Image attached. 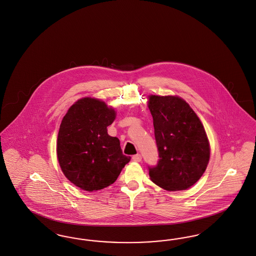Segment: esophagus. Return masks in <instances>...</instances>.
<instances>
[{
  "mask_svg": "<svg viewBox=\"0 0 256 256\" xmlns=\"http://www.w3.org/2000/svg\"><path fill=\"white\" fill-rule=\"evenodd\" d=\"M132 160H133L134 162H142V156L140 155V154H136V155H134L132 156Z\"/></svg>",
  "mask_w": 256,
  "mask_h": 256,
  "instance_id": "34e87169",
  "label": "esophagus"
}]
</instances>
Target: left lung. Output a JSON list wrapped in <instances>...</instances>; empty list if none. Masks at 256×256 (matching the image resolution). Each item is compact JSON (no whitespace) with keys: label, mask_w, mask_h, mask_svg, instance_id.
<instances>
[{"label":"left lung","mask_w":256,"mask_h":256,"mask_svg":"<svg viewBox=\"0 0 256 256\" xmlns=\"http://www.w3.org/2000/svg\"><path fill=\"white\" fill-rule=\"evenodd\" d=\"M158 152L155 166H148L153 182L169 191L192 186L206 171L210 144L199 118L178 96L149 98Z\"/></svg>","instance_id":"8db88e82"}]
</instances>
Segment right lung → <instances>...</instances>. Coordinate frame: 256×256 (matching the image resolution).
I'll list each match as a JSON object with an SVG mask.
<instances>
[{"instance_id": "right-lung-1", "label": "right lung", "mask_w": 256, "mask_h": 256, "mask_svg": "<svg viewBox=\"0 0 256 256\" xmlns=\"http://www.w3.org/2000/svg\"><path fill=\"white\" fill-rule=\"evenodd\" d=\"M114 118V110L103 101L85 98L76 101L62 120L58 162L68 180L83 190L109 186L131 160L123 155L120 140L107 133Z\"/></svg>"}]
</instances>
